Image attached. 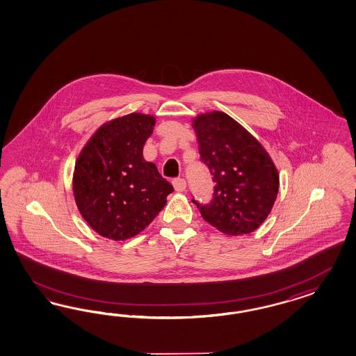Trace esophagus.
I'll use <instances>...</instances> for the list:
<instances>
[{"instance_id": "1", "label": "esophagus", "mask_w": 356, "mask_h": 356, "mask_svg": "<svg viewBox=\"0 0 356 356\" xmlns=\"http://www.w3.org/2000/svg\"><path fill=\"white\" fill-rule=\"evenodd\" d=\"M173 186H175V189L177 191V192H184L185 191V188H186V181L181 179V177H177V179H175L172 181Z\"/></svg>"}]
</instances>
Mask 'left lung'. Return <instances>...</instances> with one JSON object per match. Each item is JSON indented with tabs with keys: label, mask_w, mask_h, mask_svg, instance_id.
<instances>
[{
	"label": "left lung",
	"mask_w": 356,
	"mask_h": 356,
	"mask_svg": "<svg viewBox=\"0 0 356 356\" xmlns=\"http://www.w3.org/2000/svg\"><path fill=\"white\" fill-rule=\"evenodd\" d=\"M201 161L213 175L210 204L193 201L207 223L226 235L257 229L273 209L280 175L268 151L227 113L213 111L193 120Z\"/></svg>",
	"instance_id": "1"
}]
</instances>
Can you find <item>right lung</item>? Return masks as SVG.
<instances>
[{
  "label": "right lung",
  "instance_id": "obj_1",
  "mask_svg": "<svg viewBox=\"0 0 356 356\" xmlns=\"http://www.w3.org/2000/svg\"><path fill=\"white\" fill-rule=\"evenodd\" d=\"M155 118L130 113L102 125L76 159L73 193L76 207L95 232L127 240L150 225L173 186L143 158Z\"/></svg>",
  "mask_w": 356,
  "mask_h": 356
}]
</instances>
